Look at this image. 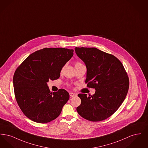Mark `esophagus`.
<instances>
[{
    "mask_svg": "<svg viewBox=\"0 0 148 148\" xmlns=\"http://www.w3.org/2000/svg\"><path fill=\"white\" fill-rule=\"evenodd\" d=\"M69 95H70V97H74L77 96V94L76 93H74V92H69Z\"/></svg>",
    "mask_w": 148,
    "mask_h": 148,
    "instance_id": "1",
    "label": "esophagus"
}]
</instances>
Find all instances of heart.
Masks as SVG:
<instances>
[{"label":"heart","instance_id":"1","mask_svg":"<svg viewBox=\"0 0 148 148\" xmlns=\"http://www.w3.org/2000/svg\"><path fill=\"white\" fill-rule=\"evenodd\" d=\"M80 63H79V62H77L76 63H75V65H79V64H80Z\"/></svg>","mask_w":148,"mask_h":148}]
</instances>
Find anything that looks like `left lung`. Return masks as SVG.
Wrapping results in <instances>:
<instances>
[{
	"label": "left lung",
	"instance_id": "1",
	"mask_svg": "<svg viewBox=\"0 0 148 148\" xmlns=\"http://www.w3.org/2000/svg\"><path fill=\"white\" fill-rule=\"evenodd\" d=\"M77 56L86 67L87 86L95 92L87 97L79 94L78 114L85 119L99 121L115 113L124 101L129 89V78L119 60L96 48H75Z\"/></svg>",
	"mask_w": 148,
	"mask_h": 148
}]
</instances>
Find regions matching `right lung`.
I'll list each match as a JSON object with an SVG mask.
<instances>
[{"instance_id": "obj_1", "label": "right lung", "mask_w": 148, "mask_h": 148, "mask_svg": "<svg viewBox=\"0 0 148 148\" xmlns=\"http://www.w3.org/2000/svg\"><path fill=\"white\" fill-rule=\"evenodd\" d=\"M74 50L49 48L29 55L15 71V98L24 115L35 122L47 123L60 115L69 99L64 89L50 92L47 83L58 79Z\"/></svg>"}]
</instances>
